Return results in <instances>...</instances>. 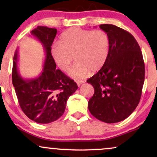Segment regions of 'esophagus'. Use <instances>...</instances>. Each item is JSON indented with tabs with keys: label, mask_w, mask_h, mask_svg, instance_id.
Segmentation results:
<instances>
[{
	"label": "esophagus",
	"mask_w": 157,
	"mask_h": 157,
	"mask_svg": "<svg viewBox=\"0 0 157 157\" xmlns=\"http://www.w3.org/2000/svg\"><path fill=\"white\" fill-rule=\"evenodd\" d=\"M84 82H85V81H83V80H77V86H80V85L84 83Z\"/></svg>",
	"instance_id": "esophagus-1"
}]
</instances>
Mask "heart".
<instances>
[{
	"mask_svg": "<svg viewBox=\"0 0 157 157\" xmlns=\"http://www.w3.org/2000/svg\"><path fill=\"white\" fill-rule=\"evenodd\" d=\"M110 38L103 30H87L71 28L60 35L59 44L52 47L51 53L58 67L68 72L75 60L71 75L83 77L103 67L109 57Z\"/></svg>",
	"mask_w": 157,
	"mask_h": 157,
	"instance_id": "b5f03b06",
	"label": "heart"
}]
</instances>
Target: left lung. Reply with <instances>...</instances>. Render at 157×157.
Returning <instances> with one entry per match:
<instances>
[{"label":"left lung","mask_w":157,"mask_h":157,"mask_svg":"<svg viewBox=\"0 0 157 157\" xmlns=\"http://www.w3.org/2000/svg\"><path fill=\"white\" fill-rule=\"evenodd\" d=\"M100 28L109 36L110 52L103 67L87 80L94 89L89 110L97 120L115 123L130 116L140 102L145 63L131 33L111 24L100 25Z\"/></svg>","instance_id":"8db88e82"}]
</instances>
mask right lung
<instances>
[{
  "instance_id": "1",
  "label": "right lung",
  "mask_w": 157,
  "mask_h": 157,
  "mask_svg": "<svg viewBox=\"0 0 157 157\" xmlns=\"http://www.w3.org/2000/svg\"><path fill=\"white\" fill-rule=\"evenodd\" d=\"M31 34L43 44L46 52L44 69L37 78L23 80L17 71V49L13 59L12 84L23 113L37 123H50L63 114L68 97L76 91L78 86L56 68L51 49L57 29L38 26Z\"/></svg>"
}]
</instances>
